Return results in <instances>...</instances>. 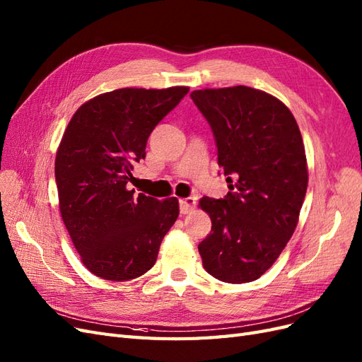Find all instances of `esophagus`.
Masks as SVG:
<instances>
[{
  "instance_id": "obj_1",
  "label": "esophagus",
  "mask_w": 362,
  "mask_h": 362,
  "mask_svg": "<svg viewBox=\"0 0 362 362\" xmlns=\"http://www.w3.org/2000/svg\"><path fill=\"white\" fill-rule=\"evenodd\" d=\"M194 206H196V198L180 199V211H181V214H189L190 211L194 210Z\"/></svg>"
}]
</instances>
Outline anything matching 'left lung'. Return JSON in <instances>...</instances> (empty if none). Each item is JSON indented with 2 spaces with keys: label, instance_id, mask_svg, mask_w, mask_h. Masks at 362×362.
<instances>
[{
  "label": "left lung",
  "instance_id": "obj_1",
  "mask_svg": "<svg viewBox=\"0 0 362 362\" xmlns=\"http://www.w3.org/2000/svg\"><path fill=\"white\" fill-rule=\"evenodd\" d=\"M210 124L229 192L202 198L211 233L198 249L218 281L243 284L272 267L291 238L308 187L305 146L294 116L278 98L247 86L193 90Z\"/></svg>",
  "mask_w": 362,
  "mask_h": 362
}]
</instances>
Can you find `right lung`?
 Masks as SVG:
<instances>
[{
    "label": "right lung",
    "instance_id": "1",
    "mask_svg": "<svg viewBox=\"0 0 362 362\" xmlns=\"http://www.w3.org/2000/svg\"><path fill=\"white\" fill-rule=\"evenodd\" d=\"M189 87L117 89L72 116L56 156L62 218L83 264L107 281H129L156 264L161 240L180 214L164 201L128 189L146 141Z\"/></svg>",
    "mask_w": 362,
    "mask_h": 362
}]
</instances>
